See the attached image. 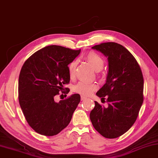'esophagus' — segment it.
Returning <instances> with one entry per match:
<instances>
[{"label": "esophagus", "mask_w": 158, "mask_h": 158, "mask_svg": "<svg viewBox=\"0 0 158 158\" xmlns=\"http://www.w3.org/2000/svg\"><path fill=\"white\" fill-rule=\"evenodd\" d=\"M87 98L85 97V96H81V101H84V100H85V99H86Z\"/></svg>", "instance_id": "esophagus-1"}]
</instances>
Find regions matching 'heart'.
I'll return each mask as SVG.
<instances>
[{
    "mask_svg": "<svg viewBox=\"0 0 158 158\" xmlns=\"http://www.w3.org/2000/svg\"><path fill=\"white\" fill-rule=\"evenodd\" d=\"M85 59L89 62L92 68L96 71L102 70L104 66V60L100 55L94 52H89L85 56ZM77 64L76 60H73L69 65V76L73 77L76 73V69ZM98 86L95 83H86V82H80L73 87V91L83 96H89L93 92L97 89Z\"/></svg>",
    "mask_w": 158,
    "mask_h": 158,
    "instance_id": "b5f03b06",
    "label": "heart"
}]
</instances>
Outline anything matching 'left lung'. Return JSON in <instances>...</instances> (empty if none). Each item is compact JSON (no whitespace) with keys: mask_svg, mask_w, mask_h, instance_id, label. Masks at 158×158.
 <instances>
[{"mask_svg":"<svg viewBox=\"0 0 158 158\" xmlns=\"http://www.w3.org/2000/svg\"><path fill=\"white\" fill-rule=\"evenodd\" d=\"M92 48L107 57L106 82L96 95L101 99L106 96L108 106L94 101L90 120L102 136L114 139L128 131L138 117L143 101L142 72L133 55L121 44L107 42Z\"/></svg>","mask_w":158,"mask_h":158,"instance_id":"1","label":"left lung"}]
</instances>
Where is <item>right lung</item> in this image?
Masks as SVG:
<instances>
[{"label":"right lung","mask_w":158,"mask_h":158,"mask_svg":"<svg viewBox=\"0 0 158 158\" xmlns=\"http://www.w3.org/2000/svg\"><path fill=\"white\" fill-rule=\"evenodd\" d=\"M81 51L46 46L32 54L22 66L19 77V104L27 122L37 133L53 136L70 123L81 96L75 94L59 103L54 98L69 84L68 65Z\"/></svg>","instance_id":"obj_1"}]
</instances>
